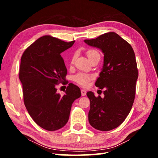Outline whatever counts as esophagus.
Segmentation results:
<instances>
[{
	"instance_id": "34e87169",
	"label": "esophagus",
	"mask_w": 158,
	"mask_h": 158,
	"mask_svg": "<svg viewBox=\"0 0 158 158\" xmlns=\"http://www.w3.org/2000/svg\"><path fill=\"white\" fill-rule=\"evenodd\" d=\"M81 95L83 96H84L86 95V91H85V89H81Z\"/></svg>"
}]
</instances>
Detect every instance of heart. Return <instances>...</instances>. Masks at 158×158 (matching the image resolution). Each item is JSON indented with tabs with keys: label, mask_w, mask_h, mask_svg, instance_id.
<instances>
[{
	"label": "heart",
	"mask_w": 158,
	"mask_h": 158,
	"mask_svg": "<svg viewBox=\"0 0 158 158\" xmlns=\"http://www.w3.org/2000/svg\"><path fill=\"white\" fill-rule=\"evenodd\" d=\"M99 54V52L96 49H89L87 52V56H88L89 59H91L94 56ZM74 61V58H73L71 62L73 63ZM94 77L91 75H88V74L83 73H79L76 74L75 75L73 76V80L78 84L81 85L82 86H87L88 85L89 82L93 79Z\"/></svg>",
	"instance_id": "heart-1"
}]
</instances>
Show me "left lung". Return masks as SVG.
I'll use <instances>...</instances> for the list:
<instances>
[{
    "label": "left lung",
    "instance_id": "obj_1",
    "mask_svg": "<svg viewBox=\"0 0 158 158\" xmlns=\"http://www.w3.org/2000/svg\"><path fill=\"white\" fill-rule=\"evenodd\" d=\"M84 42L104 53L103 67L95 85L105 90V97L87 93L90 100L89 122L96 130H111L126 119L135 100L139 76L135 52L130 44L113 32Z\"/></svg>",
    "mask_w": 158,
    "mask_h": 158
}]
</instances>
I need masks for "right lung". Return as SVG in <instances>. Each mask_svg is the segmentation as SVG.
Returning <instances> with one entry per match:
<instances>
[{
	"label": "right lung",
	"instance_id": "right-lung-1",
	"mask_svg": "<svg viewBox=\"0 0 158 158\" xmlns=\"http://www.w3.org/2000/svg\"><path fill=\"white\" fill-rule=\"evenodd\" d=\"M75 41L65 42L50 35L41 36L23 53L19 73L23 102L29 115L42 128L55 131L68 122L73 102L81 96L79 87L69 83L63 96L56 85L67 74L60 55Z\"/></svg>",
	"mask_w": 158,
	"mask_h": 158
}]
</instances>
